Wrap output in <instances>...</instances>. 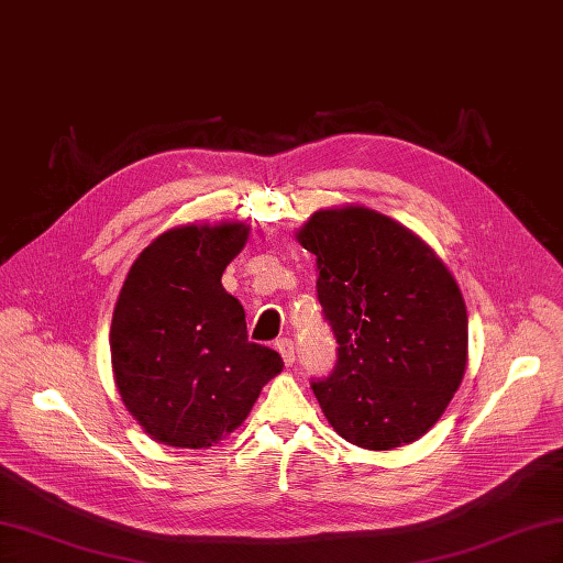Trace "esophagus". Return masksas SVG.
<instances>
[{
    "label": "esophagus",
    "instance_id": "obj_1",
    "mask_svg": "<svg viewBox=\"0 0 563 563\" xmlns=\"http://www.w3.org/2000/svg\"><path fill=\"white\" fill-rule=\"evenodd\" d=\"M277 350L282 354V360L286 366H294L296 362V347H294V340L291 338H279L277 340Z\"/></svg>",
    "mask_w": 563,
    "mask_h": 563
}]
</instances>
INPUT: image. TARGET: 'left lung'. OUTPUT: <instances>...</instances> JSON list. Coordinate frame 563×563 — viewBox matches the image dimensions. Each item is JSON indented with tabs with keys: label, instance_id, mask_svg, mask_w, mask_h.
I'll list each match as a JSON object with an SVG mask.
<instances>
[{
	"label": "left lung",
	"instance_id": "1",
	"mask_svg": "<svg viewBox=\"0 0 563 563\" xmlns=\"http://www.w3.org/2000/svg\"><path fill=\"white\" fill-rule=\"evenodd\" d=\"M338 360L312 391L350 444H411L446 411L467 366V310L439 255L378 211H317L298 232Z\"/></svg>",
	"mask_w": 563,
	"mask_h": 563
}]
</instances>
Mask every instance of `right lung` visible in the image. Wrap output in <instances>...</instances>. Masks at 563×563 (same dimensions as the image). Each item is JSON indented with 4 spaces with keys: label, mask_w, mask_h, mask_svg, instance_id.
Returning a JSON list of instances; mask_svg holds the SVG:
<instances>
[{
    "label": "right lung",
    "mask_w": 563,
    "mask_h": 563,
    "mask_svg": "<svg viewBox=\"0 0 563 563\" xmlns=\"http://www.w3.org/2000/svg\"><path fill=\"white\" fill-rule=\"evenodd\" d=\"M246 240L244 223L168 230L135 258L119 291L110 329L114 383L159 444H218L284 368L279 352L251 343L242 302L220 284Z\"/></svg>",
    "instance_id": "add662e5"
}]
</instances>
